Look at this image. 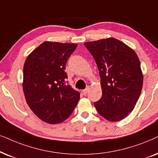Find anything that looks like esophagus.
Returning a JSON list of instances; mask_svg holds the SVG:
<instances>
[{
  "mask_svg": "<svg viewBox=\"0 0 158 158\" xmlns=\"http://www.w3.org/2000/svg\"><path fill=\"white\" fill-rule=\"evenodd\" d=\"M88 92H89V87H87V88H86L85 89H84L83 91H82V93L85 94V95H86V94H87V93H88Z\"/></svg>",
  "mask_w": 158,
  "mask_h": 158,
  "instance_id": "1",
  "label": "esophagus"
}]
</instances>
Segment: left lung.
I'll use <instances>...</instances> for the list:
<instances>
[{
	"mask_svg": "<svg viewBox=\"0 0 158 158\" xmlns=\"http://www.w3.org/2000/svg\"><path fill=\"white\" fill-rule=\"evenodd\" d=\"M85 45L95 60L101 79L102 94L94 106L108 121H121L133 110L142 92L143 75L137 55L115 38Z\"/></svg>",
	"mask_w": 158,
	"mask_h": 158,
	"instance_id": "left-lung-1",
	"label": "left lung"
}]
</instances>
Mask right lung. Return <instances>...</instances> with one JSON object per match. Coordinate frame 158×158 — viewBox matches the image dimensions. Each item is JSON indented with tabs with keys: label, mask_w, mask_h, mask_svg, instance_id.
<instances>
[{
	"label": "right lung",
	"mask_w": 158,
	"mask_h": 158,
	"mask_svg": "<svg viewBox=\"0 0 158 158\" xmlns=\"http://www.w3.org/2000/svg\"><path fill=\"white\" fill-rule=\"evenodd\" d=\"M77 45L45 42L24 63L23 90L33 113L42 121L56 124L68 118L79 100L65 72L66 64Z\"/></svg>",
	"instance_id": "right-lung-1"
}]
</instances>
